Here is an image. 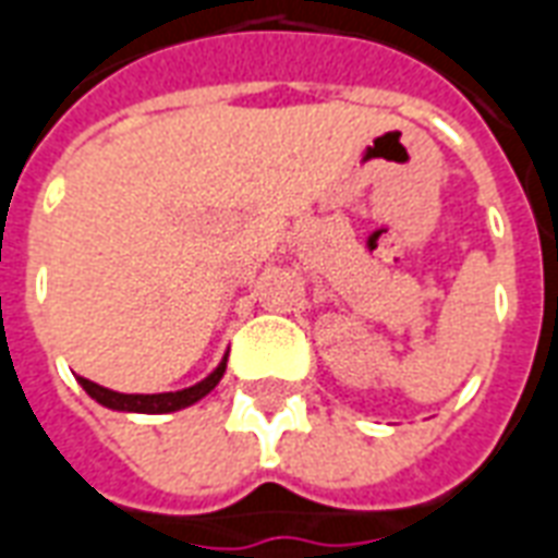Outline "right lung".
Listing matches in <instances>:
<instances>
[{
    "label": "right lung",
    "mask_w": 558,
    "mask_h": 558,
    "mask_svg": "<svg viewBox=\"0 0 558 558\" xmlns=\"http://www.w3.org/2000/svg\"><path fill=\"white\" fill-rule=\"evenodd\" d=\"M225 366H228V357H222V363L213 369V373L197 381V385L185 387V390H173V393H117V390H108V387L96 385L89 378H81V387L96 399L98 405L105 409H113V412H141V414H168L180 412L185 405H195L197 399H204L213 390V387L222 381Z\"/></svg>",
    "instance_id": "obj_1"
}]
</instances>
